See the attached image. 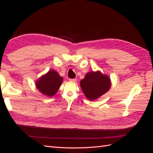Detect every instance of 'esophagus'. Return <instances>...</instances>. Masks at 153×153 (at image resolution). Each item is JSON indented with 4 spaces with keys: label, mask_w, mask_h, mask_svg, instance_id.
<instances>
[{
    "label": "esophagus",
    "mask_w": 153,
    "mask_h": 153,
    "mask_svg": "<svg viewBox=\"0 0 153 153\" xmlns=\"http://www.w3.org/2000/svg\"><path fill=\"white\" fill-rule=\"evenodd\" d=\"M69 81L75 82L76 81V78H70V79H69Z\"/></svg>",
    "instance_id": "1"
}]
</instances>
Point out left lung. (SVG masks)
<instances>
[{
	"label": "left lung",
	"mask_w": 153,
	"mask_h": 153,
	"mask_svg": "<svg viewBox=\"0 0 153 153\" xmlns=\"http://www.w3.org/2000/svg\"><path fill=\"white\" fill-rule=\"evenodd\" d=\"M111 82L108 76L100 71L87 73L80 81L81 89L86 98L93 101L106 93L110 88Z\"/></svg>",
	"instance_id": "obj_1"
}]
</instances>
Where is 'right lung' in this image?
<instances>
[{"mask_svg":"<svg viewBox=\"0 0 153 153\" xmlns=\"http://www.w3.org/2000/svg\"><path fill=\"white\" fill-rule=\"evenodd\" d=\"M62 81L63 78L57 71L52 69L37 80L36 85L43 94L51 97L56 94Z\"/></svg>","mask_w":153,"mask_h":153,"instance_id":"1","label":"right lung"}]
</instances>
